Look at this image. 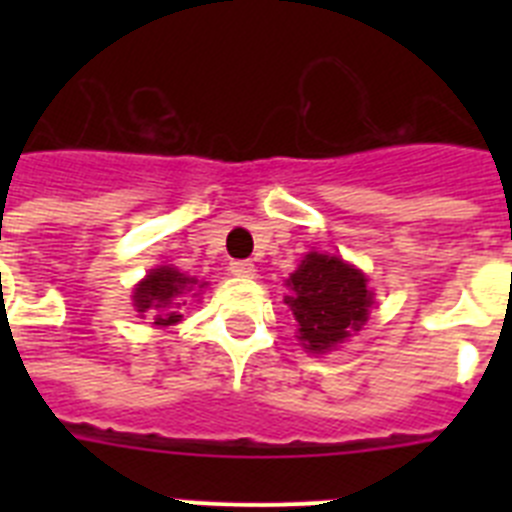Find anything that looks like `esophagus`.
<instances>
[{
    "instance_id": "obj_1",
    "label": "esophagus",
    "mask_w": 512,
    "mask_h": 512,
    "mask_svg": "<svg viewBox=\"0 0 512 512\" xmlns=\"http://www.w3.org/2000/svg\"><path fill=\"white\" fill-rule=\"evenodd\" d=\"M256 266L251 261H230V274L233 277H253Z\"/></svg>"
}]
</instances>
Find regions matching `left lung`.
Segmentation results:
<instances>
[{
	"mask_svg": "<svg viewBox=\"0 0 512 512\" xmlns=\"http://www.w3.org/2000/svg\"><path fill=\"white\" fill-rule=\"evenodd\" d=\"M284 297L297 320L300 343L310 354L333 351L369 318L372 292L366 289L364 271L346 264L341 256L310 251L289 274Z\"/></svg>",
	"mask_w": 512,
	"mask_h": 512,
	"instance_id": "left-lung-1",
	"label": "left lung"
}]
</instances>
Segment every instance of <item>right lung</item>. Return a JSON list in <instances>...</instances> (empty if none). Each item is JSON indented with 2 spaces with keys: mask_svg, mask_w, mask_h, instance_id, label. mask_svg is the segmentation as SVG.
Segmentation results:
<instances>
[{
  "mask_svg": "<svg viewBox=\"0 0 512 512\" xmlns=\"http://www.w3.org/2000/svg\"><path fill=\"white\" fill-rule=\"evenodd\" d=\"M197 284V279L187 277L174 266H158L146 274L143 282H138L133 292V305L138 312H151L153 325L158 328H169L182 320L179 315V307L187 305V300H182L187 292H192V287ZM205 284H200V289Z\"/></svg>",
  "mask_w": 512,
  "mask_h": 512,
  "instance_id": "obj_1",
  "label": "right lung"
}]
</instances>
